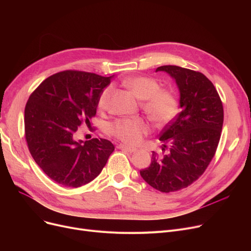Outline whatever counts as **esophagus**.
<instances>
[{
	"mask_svg": "<svg viewBox=\"0 0 251 251\" xmlns=\"http://www.w3.org/2000/svg\"><path fill=\"white\" fill-rule=\"evenodd\" d=\"M118 149L123 150V151H128V152H135V151H137V150H136V149H134V148H130V147L125 146V144H119V146H118Z\"/></svg>",
	"mask_w": 251,
	"mask_h": 251,
	"instance_id": "34e87169",
	"label": "esophagus"
}]
</instances>
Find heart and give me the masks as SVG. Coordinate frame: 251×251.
Instances as JSON below:
<instances>
[{"instance_id": "obj_1", "label": "heart", "mask_w": 251, "mask_h": 251, "mask_svg": "<svg viewBox=\"0 0 251 251\" xmlns=\"http://www.w3.org/2000/svg\"><path fill=\"white\" fill-rule=\"evenodd\" d=\"M124 85L142 101V108L155 124H165L176 115L178 102L173 94L166 90H160V85L154 79L134 76L127 78ZM113 87L108 86L99 99V108L107 110ZM150 130L149 124L142 119H122L111 126V133L130 146L139 144L144 134Z\"/></svg>"}]
</instances>
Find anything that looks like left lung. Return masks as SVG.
<instances>
[{
  "label": "left lung",
  "mask_w": 251,
  "mask_h": 251,
  "mask_svg": "<svg viewBox=\"0 0 251 251\" xmlns=\"http://www.w3.org/2000/svg\"><path fill=\"white\" fill-rule=\"evenodd\" d=\"M175 81L180 113L160 135L163 156L152 152L151 164L140 176L154 189L173 192L199 179L212 161L221 137L224 110L214 84L201 72L174 65L156 68Z\"/></svg>",
  "instance_id": "left-lung-1"
}]
</instances>
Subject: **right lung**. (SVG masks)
Here are the masks:
<instances>
[{
    "label": "right lung",
    "instance_id": "1",
    "mask_svg": "<svg viewBox=\"0 0 251 251\" xmlns=\"http://www.w3.org/2000/svg\"><path fill=\"white\" fill-rule=\"evenodd\" d=\"M113 76L63 71L32 92L24 111L25 137L35 163L56 183L80 187L97 178L115 147L107 139L77 140L79 126L90 124L99 99Z\"/></svg>",
    "mask_w": 251,
    "mask_h": 251
}]
</instances>
